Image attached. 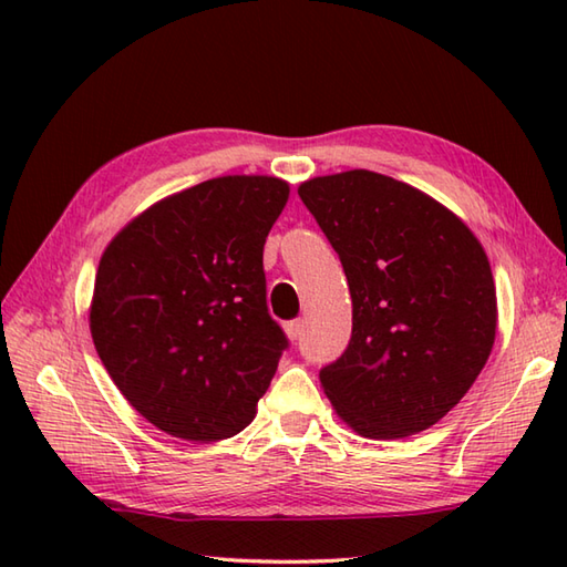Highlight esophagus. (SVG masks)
<instances>
[{
	"label": "esophagus",
	"instance_id": "obj_1",
	"mask_svg": "<svg viewBox=\"0 0 567 567\" xmlns=\"http://www.w3.org/2000/svg\"><path fill=\"white\" fill-rule=\"evenodd\" d=\"M302 331H305V319H295L285 323V333L290 341H297L299 336H302Z\"/></svg>",
	"mask_w": 567,
	"mask_h": 567
}]
</instances>
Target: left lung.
Returning <instances> with one entry per match:
<instances>
[{
    "label": "left lung",
    "mask_w": 567,
    "mask_h": 567,
    "mask_svg": "<svg viewBox=\"0 0 567 567\" xmlns=\"http://www.w3.org/2000/svg\"><path fill=\"white\" fill-rule=\"evenodd\" d=\"M297 192L353 299L351 343L319 372L323 392L358 436L426 431L473 388L495 346L483 244L426 192L372 171L311 177Z\"/></svg>",
    "instance_id": "8db88e82"
}]
</instances>
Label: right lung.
<instances>
[{"mask_svg": "<svg viewBox=\"0 0 567 567\" xmlns=\"http://www.w3.org/2000/svg\"><path fill=\"white\" fill-rule=\"evenodd\" d=\"M287 199L280 177H214L151 204L102 252L94 348L126 402L175 439L224 441L256 419L287 348L262 272Z\"/></svg>", "mask_w": 567, "mask_h": 567, "instance_id": "1", "label": "right lung"}]
</instances>
